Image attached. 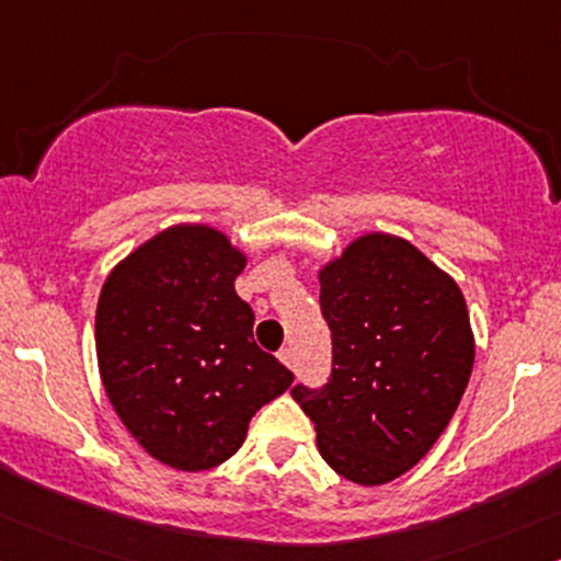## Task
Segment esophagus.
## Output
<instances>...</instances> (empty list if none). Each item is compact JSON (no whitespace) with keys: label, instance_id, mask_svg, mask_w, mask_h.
Instances as JSON below:
<instances>
[{"label":"esophagus","instance_id":"1","mask_svg":"<svg viewBox=\"0 0 561 561\" xmlns=\"http://www.w3.org/2000/svg\"><path fill=\"white\" fill-rule=\"evenodd\" d=\"M279 362L285 367H290V370H295V354H293V348H282L279 351Z\"/></svg>","mask_w":561,"mask_h":561}]
</instances>
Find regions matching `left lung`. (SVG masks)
<instances>
[{"label": "left lung", "instance_id": "left-lung-1", "mask_svg": "<svg viewBox=\"0 0 561 561\" xmlns=\"http://www.w3.org/2000/svg\"><path fill=\"white\" fill-rule=\"evenodd\" d=\"M332 375L293 399L332 471L365 488L426 455L469 386L473 332L458 282L415 244L365 233L319 268Z\"/></svg>", "mask_w": 561, "mask_h": 561}]
</instances>
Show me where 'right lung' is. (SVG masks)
<instances>
[{
  "label": "right lung",
  "instance_id": "right-lung-1",
  "mask_svg": "<svg viewBox=\"0 0 561 561\" xmlns=\"http://www.w3.org/2000/svg\"><path fill=\"white\" fill-rule=\"evenodd\" d=\"M244 266L224 231L178 224L103 282L95 311L103 389L135 442L170 469L229 460L250 417L293 383L252 337L255 313L233 290Z\"/></svg>",
  "mask_w": 561,
  "mask_h": 561
}]
</instances>
